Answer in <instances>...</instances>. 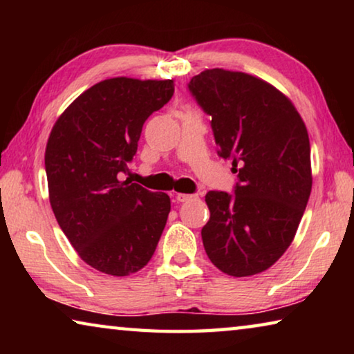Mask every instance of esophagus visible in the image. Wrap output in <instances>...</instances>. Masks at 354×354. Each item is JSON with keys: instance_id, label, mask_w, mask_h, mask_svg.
Segmentation results:
<instances>
[{"instance_id": "1", "label": "esophagus", "mask_w": 354, "mask_h": 354, "mask_svg": "<svg viewBox=\"0 0 354 354\" xmlns=\"http://www.w3.org/2000/svg\"><path fill=\"white\" fill-rule=\"evenodd\" d=\"M176 201L178 203H185V201H189V200H192L194 198V195H187V194H176Z\"/></svg>"}]
</instances>
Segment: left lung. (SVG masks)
Listing matches in <instances>:
<instances>
[{
    "instance_id": "1",
    "label": "left lung",
    "mask_w": 354,
    "mask_h": 354,
    "mask_svg": "<svg viewBox=\"0 0 354 354\" xmlns=\"http://www.w3.org/2000/svg\"><path fill=\"white\" fill-rule=\"evenodd\" d=\"M187 87L212 117L218 156L239 173L234 194H206V254L230 277L257 274L289 248L306 209L313 189L308 129L292 101L261 77L212 68Z\"/></svg>"
}]
</instances>
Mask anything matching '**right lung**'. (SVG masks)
Listing matches in <instances>:
<instances>
[{
	"instance_id": "obj_1",
	"label": "right lung",
	"mask_w": 354,
	"mask_h": 354,
	"mask_svg": "<svg viewBox=\"0 0 354 354\" xmlns=\"http://www.w3.org/2000/svg\"><path fill=\"white\" fill-rule=\"evenodd\" d=\"M173 92V80L111 77L81 93L51 129L45 170L53 212L95 270L128 277L158 247L170 196L120 181L118 173H127L143 123Z\"/></svg>"
}]
</instances>
